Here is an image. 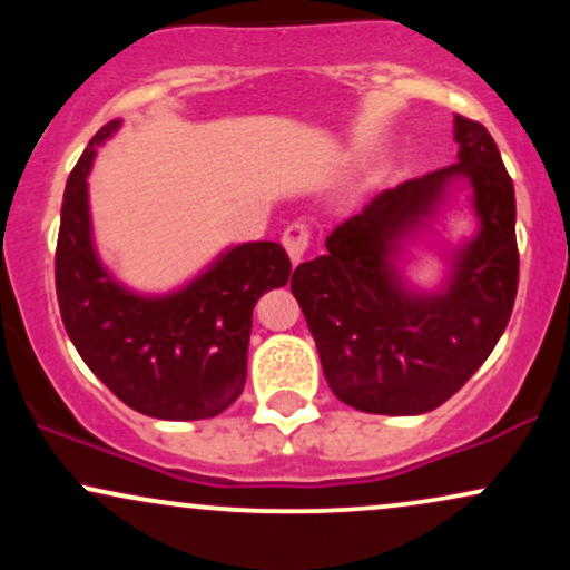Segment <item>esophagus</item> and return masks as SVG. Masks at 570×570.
Here are the masks:
<instances>
[{
  "instance_id": "1",
  "label": "esophagus",
  "mask_w": 570,
  "mask_h": 570,
  "mask_svg": "<svg viewBox=\"0 0 570 570\" xmlns=\"http://www.w3.org/2000/svg\"><path fill=\"white\" fill-rule=\"evenodd\" d=\"M281 240H284L286 254H289L294 263H299L305 257L307 246H311V227L303 225V222H292L284 235H281Z\"/></svg>"
}]
</instances>
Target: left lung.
<instances>
[{
  "mask_svg": "<svg viewBox=\"0 0 570 570\" xmlns=\"http://www.w3.org/2000/svg\"><path fill=\"white\" fill-rule=\"evenodd\" d=\"M458 163L383 189L292 273V294L340 402L372 415H421L461 389L507 330L520 278L514 185L493 136L455 115ZM473 189L481 230L451 258L449 284L417 293L397 252L446 189Z\"/></svg>",
  "mask_w": 570,
  "mask_h": 570,
  "instance_id": "left-lung-1",
  "label": "left lung"
}]
</instances>
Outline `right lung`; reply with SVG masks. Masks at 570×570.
<instances>
[{
	"mask_svg": "<svg viewBox=\"0 0 570 570\" xmlns=\"http://www.w3.org/2000/svg\"><path fill=\"white\" fill-rule=\"evenodd\" d=\"M107 122L69 174L56 246V294L67 335L82 362L141 415L200 421L227 410L246 383L252 311L265 292L289 281L292 263L273 240L219 254L198 278L160 297H144L109 276L90 233L88 181Z\"/></svg>",
	"mask_w": 570,
	"mask_h": 570,
	"instance_id": "1",
	"label": "right lung"
}]
</instances>
